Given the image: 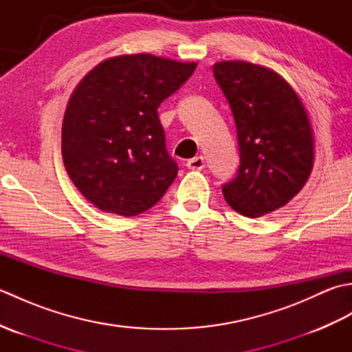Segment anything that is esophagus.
I'll return each instance as SVG.
<instances>
[{"instance_id": "esophagus-1", "label": "esophagus", "mask_w": 352, "mask_h": 352, "mask_svg": "<svg viewBox=\"0 0 352 352\" xmlns=\"http://www.w3.org/2000/svg\"><path fill=\"white\" fill-rule=\"evenodd\" d=\"M186 166H188V168L192 169V170H201V169H203V168L206 166L204 157H203V155L193 157V159L188 160V163H186Z\"/></svg>"}]
</instances>
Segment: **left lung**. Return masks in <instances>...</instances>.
Instances as JSON below:
<instances>
[{"label": "left lung", "mask_w": 352, "mask_h": 352, "mask_svg": "<svg viewBox=\"0 0 352 352\" xmlns=\"http://www.w3.org/2000/svg\"><path fill=\"white\" fill-rule=\"evenodd\" d=\"M233 111L241 164L222 186L227 204L248 218L286 206L313 168V134L300 96L278 74L241 60L213 66Z\"/></svg>", "instance_id": "obj_1"}]
</instances>
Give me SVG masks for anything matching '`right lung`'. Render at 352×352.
I'll use <instances>...</instances> for the list:
<instances>
[{
	"mask_svg": "<svg viewBox=\"0 0 352 352\" xmlns=\"http://www.w3.org/2000/svg\"><path fill=\"white\" fill-rule=\"evenodd\" d=\"M195 68L153 54L119 56L80 81L65 111L62 155L72 183L100 210L140 214L175 180L157 109Z\"/></svg>",
	"mask_w": 352,
	"mask_h": 352,
	"instance_id": "add662e5",
	"label": "right lung"
}]
</instances>
